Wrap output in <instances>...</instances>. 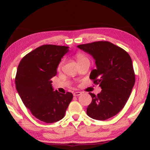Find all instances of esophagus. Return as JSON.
Returning <instances> with one entry per match:
<instances>
[{
  "label": "esophagus",
  "instance_id": "obj_1",
  "mask_svg": "<svg viewBox=\"0 0 150 150\" xmlns=\"http://www.w3.org/2000/svg\"><path fill=\"white\" fill-rule=\"evenodd\" d=\"M81 94V92H76L73 93V96H79Z\"/></svg>",
  "mask_w": 150,
  "mask_h": 150
}]
</instances>
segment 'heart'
Listing matches in <instances>:
<instances>
[{
	"label": "heart",
	"instance_id": "1",
	"mask_svg": "<svg viewBox=\"0 0 150 150\" xmlns=\"http://www.w3.org/2000/svg\"><path fill=\"white\" fill-rule=\"evenodd\" d=\"M75 58H76V59H77L78 63L86 62V61H89V60H88V58H87V57H86L85 55L81 54V53H77L75 55ZM63 64H64V59H62V60L60 61V62L59 63V64H58L59 69H60L61 67H62Z\"/></svg>",
	"mask_w": 150,
	"mask_h": 150
}]
</instances>
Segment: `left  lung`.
I'll return each mask as SVG.
<instances>
[{"instance_id": "1", "label": "left lung", "mask_w": 150, "mask_h": 150, "mask_svg": "<svg viewBox=\"0 0 150 150\" xmlns=\"http://www.w3.org/2000/svg\"><path fill=\"white\" fill-rule=\"evenodd\" d=\"M77 47L89 54L95 60L90 79L98 84L101 92L90 93L92 103L87 115L92 119L105 120L123 109L135 82L132 59L125 50L108 41L82 44Z\"/></svg>"}]
</instances>
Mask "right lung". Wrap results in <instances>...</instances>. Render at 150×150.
<instances>
[{
    "label": "right lung",
    "instance_id": "obj_1",
    "mask_svg": "<svg viewBox=\"0 0 150 150\" xmlns=\"http://www.w3.org/2000/svg\"><path fill=\"white\" fill-rule=\"evenodd\" d=\"M69 47L43 45L26 55L18 65L16 87L26 108L38 120L54 123L62 120L73 94L54 91L51 79L57 73Z\"/></svg>",
    "mask_w": 150,
    "mask_h": 150
}]
</instances>
